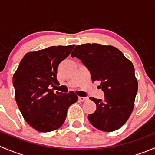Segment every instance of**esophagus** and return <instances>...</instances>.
Segmentation results:
<instances>
[{
	"mask_svg": "<svg viewBox=\"0 0 155 155\" xmlns=\"http://www.w3.org/2000/svg\"><path fill=\"white\" fill-rule=\"evenodd\" d=\"M88 100V98L87 97H79V101H80V102H84V101H86Z\"/></svg>",
	"mask_w": 155,
	"mask_h": 155,
	"instance_id": "esophagus-1",
	"label": "esophagus"
}]
</instances>
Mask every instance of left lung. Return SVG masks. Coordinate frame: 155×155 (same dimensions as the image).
I'll use <instances>...</instances> for the list:
<instances>
[{"label": "left lung", "instance_id": "obj_1", "mask_svg": "<svg viewBox=\"0 0 155 155\" xmlns=\"http://www.w3.org/2000/svg\"><path fill=\"white\" fill-rule=\"evenodd\" d=\"M72 57H76L90 70L92 82L101 81L104 99L90 97L97 109L88 115L94 127L112 132L124 125L134 107L138 82L132 62L112 46L86 43L76 46Z\"/></svg>", "mask_w": 155, "mask_h": 155}]
</instances>
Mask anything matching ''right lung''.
Here are the masks:
<instances>
[{"label": "right lung", "mask_w": 155, "mask_h": 155, "mask_svg": "<svg viewBox=\"0 0 155 155\" xmlns=\"http://www.w3.org/2000/svg\"><path fill=\"white\" fill-rule=\"evenodd\" d=\"M74 46H50L29 51L14 73L12 83L18 109L28 124L39 132L58 129L66 119L69 107L78 101L73 91L54 94L50 89L59 84L58 66Z\"/></svg>", "instance_id": "1"}]
</instances>
